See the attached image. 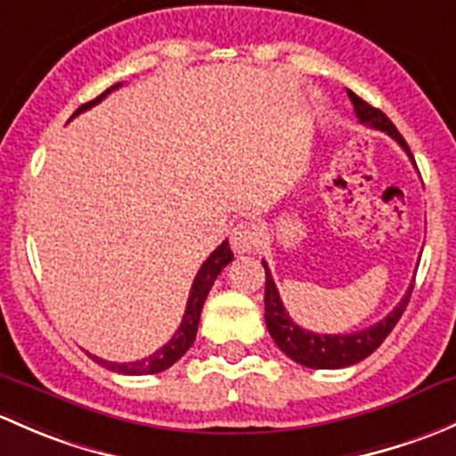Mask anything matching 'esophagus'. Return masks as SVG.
I'll list each match as a JSON object with an SVG mask.
<instances>
[{
  "instance_id": "34e87169",
  "label": "esophagus",
  "mask_w": 456,
  "mask_h": 456,
  "mask_svg": "<svg viewBox=\"0 0 456 456\" xmlns=\"http://www.w3.org/2000/svg\"><path fill=\"white\" fill-rule=\"evenodd\" d=\"M263 230L255 219H243L230 232V243H232L234 250L241 255V252H252L261 243Z\"/></svg>"
}]
</instances>
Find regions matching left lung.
<instances>
[{
    "mask_svg": "<svg viewBox=\"0 0 456 456\" xmlns=\"http://www.w3.org/2000/svg\"><path fill=\"white\" fill-rule=\"evenodd\" d=\"M351 102H354L355 116L362 125L373 126V129L384 131V134L391 135L397 144L408 153V158L412 159L411 149H408L406 140L402 138L400 131L395 129V125L384 116V111L375 110L369 102H364L362 98L355 96L351 89H346ZM415 164V159H412ZM265 267V325L270 331L272 340L276 342L281 351H283L288 358H292L294 362L303 364L309 369H342L351 367V364L360 362L367 355L373 354L379 345L384 342V338L393 331V327L397 325V321L402 318L403 309H406L408 300H411L412 285L408 288V292L403 294V298L397 303V307L388 314L387 318H382L375 325L367 327L362 331L354 333H314L298 327L297 322L289 318V314L285 312L283 300L279 297V289H276L274 279L270 274V267L265 261H261Z\"/></svg>",
    "mask_w": 456,
    "mask_h": 456,
    "instance_id": "obj_1",
    "label": "left lung"
}]
</instances>
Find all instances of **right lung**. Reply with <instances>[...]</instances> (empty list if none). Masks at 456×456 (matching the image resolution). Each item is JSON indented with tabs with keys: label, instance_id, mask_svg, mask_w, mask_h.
<instances>
[{
	"label": "right lung",
	"instance_id": "1",
	"mask_svg": "<svg viewBox=\"0 0 456 456\" xmlns=\"http://www.w3.org/2000/svg\"><path fill=\"white\" fill-rule=\"evenodd\" d=\"M120 86H123V83H116V86L105 89L101 96H96L94 101H89V102H86V105L78 107V110L72 114V118L74 116L81 114V111L89 110V107L98 105V102H101L107 94L114 92V89H118ZM230 261H232V250H230L228 241H224L222 246H219L217 250H215L213 255L204 261V265L200 267V272H197L193 288H191V294H189V303H186L184 318H182V325L177 327V331L173 333V338L162 346V349H158L156 354L149 355V358L135 360V362H123V364L110 362V360L96 358V355L89 354L92 355L94 362H98L101 367L114 370V373H123V375H151V373H159V370L173 367V364H175L177 360H180L182 355L191 349V345L195 342V333H197V325H200V314H201V307H204V300H206V297H208L215 279L222 274V270L228 265Z\"/></svg>",
	"mask_w": 456,
	"mask_h": 456
}]
</instances>
